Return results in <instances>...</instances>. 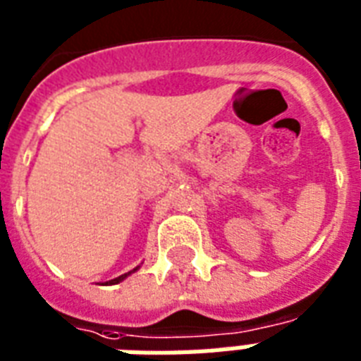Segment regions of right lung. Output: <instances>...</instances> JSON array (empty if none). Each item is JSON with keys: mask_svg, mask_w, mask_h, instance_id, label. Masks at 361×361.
Returning a JSON list of instances; mask_svg holds the SVG:
<instances>
[{"mask_svg": "<svg viewBox=\"0 0 361 361\" xmlns=\"http://www.w3.org/2000/svg\"><path fill=\"white\" fill-rule=\"evenodd\" d=\"M140 268V266H136L135 269H130V271H127V274H123V275H120V277H116V279H112V281H106V285H118V283H121V281L123 279H127V277H129L130 274H135L136 269Z\"/></svg>", "mask_w": 361, "mask_h": 361, "instance_id": "add662e5", "label": "right lung"}]
</instances>
